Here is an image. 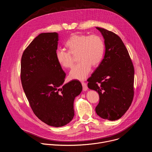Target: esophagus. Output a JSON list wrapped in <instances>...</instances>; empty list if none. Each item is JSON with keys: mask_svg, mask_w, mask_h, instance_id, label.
Returning <instances> with one entry per match:
<instances>
[{"mask_svg": "<svg viewBox=\"0 0 152 152\" xmlns=\"http://www.w3.org/2000/svg\"><path fill=\"white\" fill-rule=\"evenodd\" d=\"M82 86H83V90L84 91H86V90H88V86H87V85H86V83L85 82H82Z\"/></svg>", "mask_w": 152, "mask_h": 152, "instance_id": "1", "label": "esophagus"}]
</instances>
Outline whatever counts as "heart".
I'll use <instances>...</instances> for the list:
<instances>
[{"mask_svg":"<svg viewBox=\"0 0 152 152\" xmlns=\"http://www.w3.org/2000/svg\"><path fill=\"white\" fill-rule=\"evenodd\" d=\"M66 46L70 52L59 49L56 52V58L61 66L70 68L74 62L72 53L78 52L77 59L80 61L69 74L72 79L84 80L90 73L91 66H98L103 59L104 45L99 36L73 35L66 42Z\"/></svg>","mask_w":152,"mask_h":152,"instance_id":"b5f03b06","label":"heart"}]
</instances>
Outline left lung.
Wrapping results in <instances>:
<instances>
[{
  "label": "left lung",
  "instance_id": "obj_1",
  "mask_svg": "<svg viewBox=\"0 0 152 152\" xmlns=\"http://www.w3.org/2000/svg\"><path fill=\"white\" fill-rule=\"evenodd\" d=\"M96 29L104 38L105 53L88 79V87L99 95L95 110L97 114L103 119L114 121L126 113L133 100L134 68L121 39L111 31Z\"/></svg>",
  "mask_w": 152,
  "mask_h": 152
}]
</instances>
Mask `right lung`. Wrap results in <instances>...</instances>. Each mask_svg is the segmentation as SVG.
Segmentation results:
<instances>
[{"label":"right lung","mask_w":152,"mask_h":152,"mask_svg":"<svg viewBox=\"0 0 152 152\" xmlns=\"http://www.w3.org/2000/svg\"><path fill=\"white\" fill-rule=\"evenodd\" d=\"M58 34L41 33L23 52L21 81L35 115L53 127L69 123L75 115L74 100L82 90L79 80L63 84L66 73L56 58Z\"/></svg>","instance_id":"1"}]
</instances>
